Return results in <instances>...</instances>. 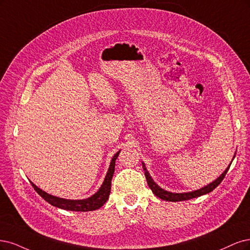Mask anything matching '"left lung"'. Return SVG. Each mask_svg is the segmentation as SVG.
Wrapping results in <instances>:
<instances>
[{
	"label": "left lung",
	"instance_id": "8db88e82",
	"mask_svg": "<svg viewBox=\"0 0 250 250\" xmlns=\"http://www.w3.org/2000/svg\"><path fill=\"white\" fill-rule=\"evenodd\" d=\"M235 157H236V152H235V155H233L232 160L235 159ZM232 160H231V162H232ZM230 164L231 163H229V167L225 169V170L220 174L219 178H217L214 182L210 183L208 185H207V186L200 188V189H197V190H194V191H190V192H184V193H173V192H169V191H166V190L162 189L159 186V185H157L155 183L154 180L151 179V176H150L149 172L147 171V169L146 167V164H144L143 162H142V167H143V170H144V174H146L148 187L151 189L152 193H154L156 196H158L159 198L163 199V200H166V201H183V200L196 198V197H199L201 195H205V194H208V193L212 192L222 182L225 174H227V172L229 171Z\"/></svg>",
	"mask_w": 250,
	"mask_h": 250
}]
</instances>
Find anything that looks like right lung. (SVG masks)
<instances>
[{"mask_svg":"<svg viewBox=\"0 0 250 250\" xmlns=\"http://www.w3.org/2000/svg\"><path fill=\"white\" fill-rule=\"evenodd\" d=\"M119 152L120 150H118L113 156V158H112L108 172L106 176H104V180L102 184L101 188L98 190V192H95L93 195H91L88 198L65 199V198L57 197V196L51 195L49 193H46L45 191L38 188L36 185L34 183H32L31 181L30 183L40 196L56 208H62V210L75 211V212H88V211L98 210V208H100L102 206L104 205V203H106L109 198L110 191H111V181H112V178H113L114 170H115V161L119 155Z\"/></svg>","mask_w":250,"mask_h":250,"instance_id":"obj_1","label":"right lung"}]
</instances>
